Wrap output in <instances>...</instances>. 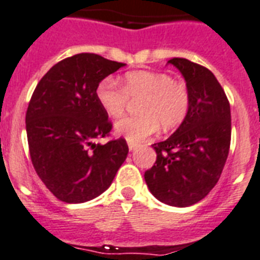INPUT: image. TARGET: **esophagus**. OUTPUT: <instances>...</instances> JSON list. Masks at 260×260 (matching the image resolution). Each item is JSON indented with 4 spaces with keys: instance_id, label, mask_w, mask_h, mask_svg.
I'll list each match as a JSON object with an SVG mask.
<instances>
[{
    "instance_id": "1",
    "label": "esophagus",
    "mask_w": 260,
    "mask_h": 260,
    "mask_svg": "<svg viewBox=\"0 0 260 260\" xmlns=\"http://www.w3.org/2000/svg\"><path fill=\"white\" fill-rule=\"evenodd\" d=\"M128 148H129V151H135L137 148V144L132 143V141H128Z\"/></svg>"
}]
</instances>
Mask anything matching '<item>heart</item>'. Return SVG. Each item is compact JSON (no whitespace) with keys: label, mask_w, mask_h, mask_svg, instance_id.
Returning a JSON list of instances; mask_svg holds the SVG:
<instances>
[{"label":"heart","mask_w":260,"mask_h":260,"mask_svg":"<svg viewBox=\"0 0 260 260\" xmlns=\"http://www.w3.org/2000/svg\"><path fill=\"white\" fill-rule=\"evenodd\" d=\"M132 100L143 99L139 104L140 116L125 117L115 125L116 134L128 141L137 143L151 136L160 128L171 129L184 120L189 107L187 86L175 81L167 73L151 71L128 72L120 88L112 79H104L96 88L97 103L113 119L123 115Z\"/></svg>","instance_id":"b5f03b06"}]
</instances>
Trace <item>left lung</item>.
<instances>
[{"label":"left lung","mask_w":260,"mask_h":260,"mask_svg":"<svg viewBox=\"0 0 260 260\" xmlns=\"http://www.w3.org/2000/svg\"><path fill=\"white\" fill-rule=\"evenodd\" d=\"M185 80L188 112L167 140L153 144L156 161L144 174L161 203L188 207L206 198L220 178L231 141V111L210 69L187 58H171Z\"/></svg>","instance_id":"left-lung-1"}]
</instances>
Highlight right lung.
<instances>
[{"instance_id":"1","label":"right lung","mask_w":260,"mask_h":260,"mask_svg":"<svg viewBox=\"0 0 260 260\" xmlns=\"http://www.w3.org/2000/svg\"><path fill=\"white\" fill-rule=\"evenodd\" d=\"M123 62L80 53L53 65L36 86L26 135L36 172L57 199L84 203L109 188L128 155L123 137L107 144L112 124L96 99L100 81Z\"/></svg>"}]
</instances>
